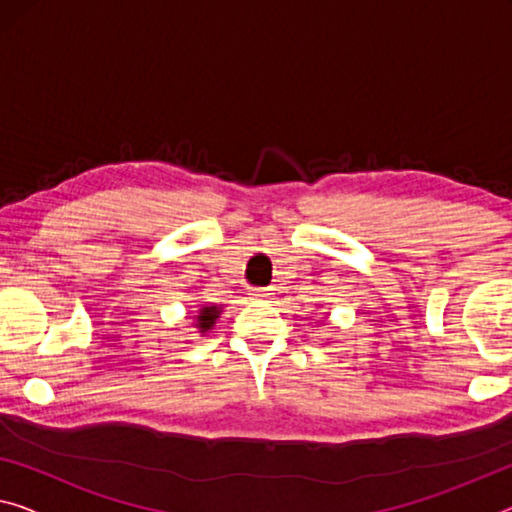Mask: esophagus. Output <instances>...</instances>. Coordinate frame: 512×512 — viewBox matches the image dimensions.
<instances>
[{
  "mask_svg": "<svg viewBox=\"0 0 512 512\" xmlns=\"http://www.w3.org/2000/svg\"><path fill=\"white\" fill-rule=\"evenodd\" d=\"M272 295H274L272 290H261V288H251V290H249L251 300H258V302H270Z\"/></svg>",
  "mask_w": 512,
  "mask_h": 512,
  "instance_id": "esophagus-1",
  "label": "esophagus"
}]
</instances>
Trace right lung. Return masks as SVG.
<instances>
[{
    "instance_id": "add662e5",
    "label": "right lung",
    "mask_w": 512,
    "mask_h": 512,
    "mask_svg": "<svg viewBox=\"0 0 512 512\" xmlns=\"http://www.w3.org/2000/svg\"><path fill=\"white\" fill-rule=\"evenodd\" d=\"M219 313H222V309L219 306H201L199 313H196V329L199 332H208V329L215 327V320L219 318Z\"/></svg>"
}]
</instances>
